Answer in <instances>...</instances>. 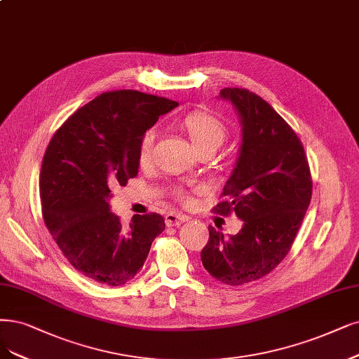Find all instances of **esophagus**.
Segmentation results:
<instances>
[{
    "label": "esophagus",
    "instance_id": "34e87169",
    "mask_svg": "<svg viewBox=\"0 0 359 359\" xmlns=\"http://www.w3.org/2000/svg\"><path fill=\"white\" fill-rule=\"evenodd\" d=\"M188 220H189V217L187 215L175 213V211H172V213H168L165 216L167 226H180V224H183L184 222H188Z\"/></svg>",
    "mask_w": 359,
    "mask_h": 359
}]
</instances>
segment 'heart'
I'll use <instances>...</instances> for the list:
<instances>
[{"label": "heart", "mask_w": 359, "mask_h": 359, "mask_svg": "<svg viewBox=\"0 0 359 359\" xmlns=\"http://www.w3.org/2000/svg\"><path fill=\"white\" fill-rule=\"evenodd\" d=\"M182 127L184 131L188 133V136L195 146L198 152H216L220 146L223 144L224 139H226V127L220 121V119L215 115L203 111H195L188 114L183 118ZM154 142H155V130L144 131L139 142V149H137V159L142 165H146L151 161L152 149H154ZM180 200H184V194L177 192Z\"/></svg>", "instance_id": "b5f03b06"}]
</instances>
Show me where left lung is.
<instances>
[{
    "label": "left lung",
    "instance_id": "left-lung-1",
    "mask_svg": "<svg viewBox=\"0 0 359 359\" xmlns=\"http://www.w3.org/2000/svg\"><path fill=\"white\" fill-rule=\"evenodd\" d=\"M241 121V146L224 184L219 215L243 220L236 235L208 226L201 251L205 271L228 285L260 280L288 255L312 196V177L303 144L284 118L256 93L223 88Z\"/></svg>",
    "mask_w": 359,
    "mask_h": 359
}]
</instances>
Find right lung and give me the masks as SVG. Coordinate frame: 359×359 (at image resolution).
Returning <instances> with one entry per match:
<instances>
[{
	"mask_svg": "<svg viewBox=\"0 0 359 359\" xmlns=\"http://www.w3.org/2000/svg\"><path fill=\"white\" fill-rule=\"evenodd\" d=\"M179 106L136 90L102 93L74 112L51 137L39 175L43 217L72 266L104 285L136 276L161 215L133 216L123 226L109 210L111 188L137 176L139 142L158 118Z\"/></svg>",
	"mask_w": 359,
	"mask_h": 359,
	"instance_id": "right-lung-1",
	"label": "right lung"
}]
</instances>
